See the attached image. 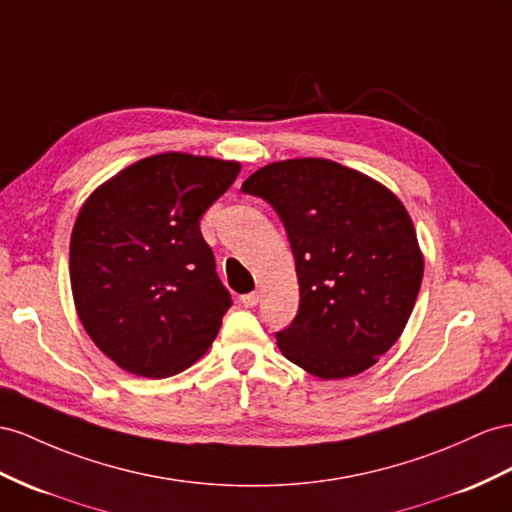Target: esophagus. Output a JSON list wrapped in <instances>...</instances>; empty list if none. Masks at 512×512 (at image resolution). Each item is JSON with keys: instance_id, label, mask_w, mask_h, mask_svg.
<instances>
[{"instance_id": "esophagus-1", "label": "esophagus", "mask_w": 512, "mask_h": 512, "mask_svg": "<svg viewBox=\"0 0 512 512\" xmlns=\"http://www.w3.org/2000/svg\"><path fill=\"white\" fill-rule=\"evenodd\" d=\"M240 303H242L244 307H255V305L259 303V294H257V292L244 294V296H240Z\"/></svg>"}]
</instances>
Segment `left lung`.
<instances>
[{
  "label": "left lung",
  "instance_id": "1",
  "mask_svg": "<svg viewBox=\"0 0 512 512\" xmlns=\"http://www.w3.org/2000/svg\"><path fill=\"white\" fill-rule=\"evenodd\" d=\"M242 190L274 207L296 259L300 305L277 333L283 355L324 381L372 368L398 342L424 277L398 196L320 157L272 162Z\"/></svg>",
  "mask_w": 512,
  "mask_h": 512
}]
</instances>
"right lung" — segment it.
I'll use <instances>...</instances> for the list:
<instances>
[{
	"label": "right lung",
	"instance_id": "right-lung-1",
	"mask_svg": "<svg viewBox=\"0 0 512 512\" xmlns=\"http://www.w3.org/2000/svg\"><path fill=\"white\" fill-rule=\"evenodd\" d=\"M238 162L168 151L123 168L88 196L71 233L77 316L103 355L144 378L205 355L231 307L199 220Z\"/></svg>",
	"mask_w": 512,
	"mask_h": 512
}]
</instances>
